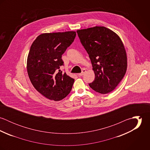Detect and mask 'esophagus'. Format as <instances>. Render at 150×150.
Here are the masks:
<instances>
[{
    "instance_id": "1",
    "label": "esophagus",
    "mask_w": 150,
    "mask_h": 150,
    "mask_svg": "<svg viewBox=\"0 0 150 150\" xmlns=\"http://www.w3.org/2000/svg\"><path fill=\"white\" fill-rule=\"evenodd\" d=\"M86 72V70L85 69H83V70H82V71H81V73H79V75L80 76H83V75H84V73Z\"/></svg>"
}]
</instances>
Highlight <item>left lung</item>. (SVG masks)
I'll return each instance as SVG.
<instances>
[{"mask_svg":"<svg viewBox=\"0 0 150 150\" xmlns=\"http://www.w3.org/2000/svg\"><path fill=\"white\" fill-rule=\"evenodd\" d=\"M77 33L89 55L95 76L89 86L98 93H110L127 71V52L121 39L105 26L78 30Z\"/></svg>","mask_w":150,"mask_h":150,"instance_id":"1","label":"left lung"}]
</instances>
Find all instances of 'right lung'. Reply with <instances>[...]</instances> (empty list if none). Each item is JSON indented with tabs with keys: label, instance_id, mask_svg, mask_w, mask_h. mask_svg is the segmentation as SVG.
<instances>
[{
	"label": "right lung",
	"instance_id": "right-lung-1",
	"mask_svg": "<svg viewBox=\"0 0 150 150\" xmlns=\"http://www.w3.org/2000/svg\"><path fill=\"white\" fill-rule=\"evenodd\" d=\"M74 31L43 33L33 42L27 59V71L35 88L50 100L59 101L71 91L74 79L59 69L62 55L74 42Z\"/></svg>",
	"mask_w": 150,
	"mask_h": 150
}]
</instances>
